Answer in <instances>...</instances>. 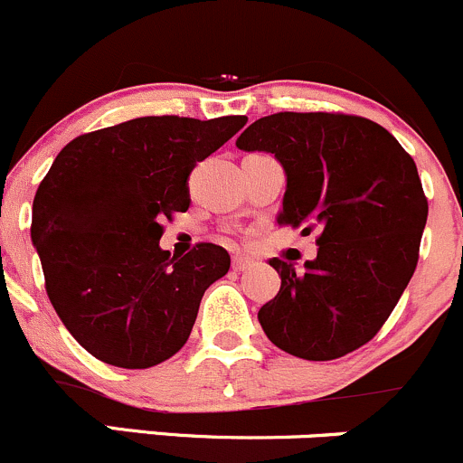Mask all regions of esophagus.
Wrapping results in <instances>:
<instances>
[{
    "label": "esophagus",
    "mask_w": 463,
    "mask_h": 463,
    "mask_svg": "<svg viewBox=\"0 0 463 463\" xmlns=\"http://www.w3.org/2000/svg\"><path fill=\"white\" fill-rule=\"evenodd\" d=\"M254 265H256L254 260L247 259V256H233V260H232L233 271H247V269H251Z\"/></svg>",
    "instance_id": "obj_1"
}]
</instances>
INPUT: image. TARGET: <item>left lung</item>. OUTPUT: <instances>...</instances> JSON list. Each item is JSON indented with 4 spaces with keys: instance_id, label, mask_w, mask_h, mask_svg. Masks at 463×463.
<instances>
[{
    "instance_id": "1",
    "label": "left lung",
    "mask_w": 463,
    "mask_h": 463,
    "mask_svg": "<svg viewBox=\"0 0 463 463\" xmlns=\"http://www.w3.org/2000/svg\"><path fill=\"white\" fill-rule=\"evenodd\" d=\"M236 146L283 162L288 189L276 222L318 232L305 271L269 260L280 289L259 309L267 338L307 361L359 350L417 269L428 198L414 160L381 125L338 111L265 116Z\"/></svg>"
}]
</instances>
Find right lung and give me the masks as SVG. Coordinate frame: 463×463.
<instances>
[{
	"instance_id": "add662e5",
	"label": "right lung",
	"mask_w": 463,
	"mask_h": 463,
	"mask_svg": "<svg viewBox=\"0 0 463 463\" xmlns=\"http://www.w3.org/2000/svg\"><path fill=\"white\" fill-rule=\"evenodd\" d=\"M245 116H146L82 133L57 154L33 200L31 238L57 317L95 359L145 370L187 343L203 294L230 254L198 242L160 250L162 221L187 212L194 166Z\"/></svg>"
}]
</instances>
